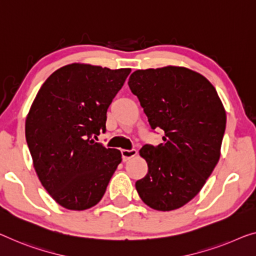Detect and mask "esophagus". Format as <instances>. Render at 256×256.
Masks as SVG:
<instances>
[{"instance_id":"esophagus-1","label":"esophagus","mask_w":256,"mask_h":256,"mask_svg":"<svg viewBox=\"0 0 256 256\" xmlns=\"http://www.w3.org/2000/svg\"><path fill=\"white\" fill-rule=\"evenodd\" d=\"M138 154V152H136V150H122V158H123V161L126 162L128 161L130 158H134V156Z\"/></svg>"}]
</instances>
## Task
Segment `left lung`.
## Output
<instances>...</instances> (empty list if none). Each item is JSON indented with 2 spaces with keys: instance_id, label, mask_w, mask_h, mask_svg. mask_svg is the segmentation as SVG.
I'll return each mask as SVG.
<instances>
[{
  "instance_id": "obj_1",
  "label": "left lung",
  "mask_w": 256,
  "mask_h": 256,
  "mask_svg": "<svg viewBox=\"0 0 256 256\" xmlns=\"http://www.w3.org/2000/svg\"><path fill=\"white\" fill-rule=\"evenodd\" d=\"M128 84L150 128L164 131L162 144L140 150L148 172L136 188L150 208L174 210L200 192L218 162L226 110L209 80L186 68L136 70Z\"/></svg>"
}]
</instances>
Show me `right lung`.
<instances>
[{
	"label": "right lung",
	"mask_w": 256,
	"mask_h": 256,
	"mask_svg": "<svg viewBox=\"0 0 256 256\" xmlns=\"http://www.w3.org/2000/svg\"><path fill=\"white\" fill-rule=\"evenodd\" d=\"M130 72L68 64L50 74L34 98L26 141L41 184L64 208L96 204L122 162L120 150L94 139L106 132V110Z\"/></svg>",
	"instance_id": "add662e5"
}]
</instances>
